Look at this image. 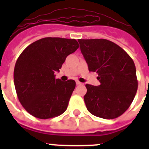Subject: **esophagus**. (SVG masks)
Instances as JSON below:
<instances>
[{
    "label": "esophagus",
    "instance_id": "obj_1",
    "mask_svg": "<svg viewBox=\"0 0 149 149\" xmlns=\"http://www.w3.org/2000/svg\"><path fill=\"white\" fill-rule=\"evenodd\" d=\"M76 84H77V85H81V84H82V83H81L80 82V81H76Z\"/></svg>",
    "mask_w": 149,
    "mask_h": 149
}]
</instances>
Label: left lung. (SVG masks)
Returning <instances> with one entry per match:
<instances>
[{"mask_svg":"<svg viewBox=\"0 0 149 149\" xmlns=\"http://www.w3.org/2000/svg\"><path fill=\"white\" fill-rule=\"evenodd\" d=\"M89 72L101 83L86 84L84 101L88 111L105 119L120 116L132 103L138 87L136 67L121 47L104 39H78Z\"/></svg>","mask_w":149,"mask_h":149,"instance_id":"1","label":"left lung"}]
</instances>
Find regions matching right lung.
I'll use <instances>...</instances> for the list:
<instances>
[{
	"label": "right lung",
	"instance_id": "1",
	"mask_svg": "<svg viewBox=\"0 0 149 149\" xmlns=\"http://www.w3.org/2000/svg\"><path fill=\"white\" fill-rule=\"evenodd\" d=\"M79 48L75 39L46 37L27 46L14 68L18 98L30 115L46 119L66 110L75 81L55 78L67 56Z\"/></svg>",
	"mask_w": 149,
	"mask_h": 149
}]
</instances>
